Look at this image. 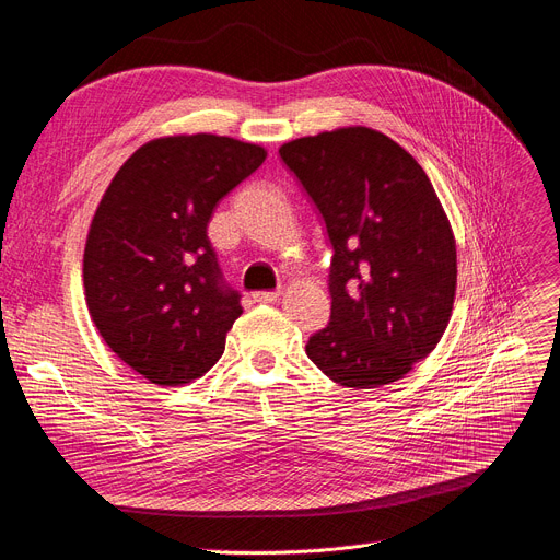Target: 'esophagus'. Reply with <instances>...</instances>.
Wrapping results in <instances>:
<instances>
[{"instance_id":"1","label":"esophagus","mask_w":560,"mask_h":560,"mask_svg":"<svg viewBox=\"0 0 560 560\" xmlns=\"http://www.w3.org/2000/svg\"><path fill=\"white\" fill-rule=\"evenodd\" d=\"M280 299V292L276 289V292H255L253 294V301L255 303H276Z\"/></svg>"}]
</instances>
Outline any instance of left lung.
I'll use <instances>...</instances> for the list:
<instances>
[{
	"mask_svg": "<svg viewBox=\"0 0 560 560\" xmlns=\"http://www.w3.org/2000/svg\"><path fill=\"white\" fill-rule=\"evenodd\" d=\"M332 245L330 324L307 358L345 388L409 374L448 328L457 292L451 220L413 155L388 136L347 126L280 147Z\"/></svg>",
	"mask_w": 560,
	"mask_h": 560,
	"instance_id": "1",
	"label": "left lung"
}]
</instances>
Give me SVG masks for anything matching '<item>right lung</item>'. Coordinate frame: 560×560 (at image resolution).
Masks as SVG:
<instances>
[{
    "instance_id": "obj_1",
    "label": "right lung",
    "mask_w": 560,
    "mask_h": 560,
    "mask_svg": "<svg viewBox=\"0 0 560 560\" xmlns=\"http://www.w3.org/2000/svg\"><path fill=\"white\" fill-rule=\"evenodd\" d=\"M266 149L211 132L142 144L103 192L84 243V299L105 345L159 386L207 374L241 317L207 236L213 209Z\"/></svg>"
}]
</instances>
